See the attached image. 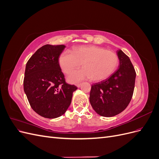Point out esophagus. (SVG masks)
<instances>
[{"label": "esophagus", "instance_id": "1", "mask_svg": "<svg viewBox=\"0 0 159 159\" xmlns=\"http://www.w3.org/2000/svg\"><path fill=\"white\" fill-rule=\"evenodd\" d=\"M81 84H76V86H77V87H78V88H80V86H81Z\"/></svg>", "mask_w": 159, "mask_h": 159}]
</instances>
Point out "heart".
I'll return each mask as SVG.
<instances>
[{
    "label": "heart",
    "instance_id": "1",
    "mask_svg": "<svg viewBox=\"0 0 159 159\" xmlns=\"http://www.w3.org/2000/svg\"><path fill=\"white\" fill-rule=\"evenodd\" d=\"M58 63L66 74H70L82 64L84 68L74 71L68 76V80L71 83L88 78L99 81L108 78L114 73L119 64V57L115 52L103 47L80 46L74 48L72 52H62Z\"/></svg>",
    "mask_w": 159,
    "mask_h": 159
}]
</instances>
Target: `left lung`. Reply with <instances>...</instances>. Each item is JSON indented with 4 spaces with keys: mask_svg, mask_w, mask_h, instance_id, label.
<instances>
[{
    "mask_svg": "<svg viewBox=\"0 0 159 159\" xmlns=\"http://www.w3.org/2000/svg\"><path fill=\"white\" fill-rule=\"evenodd\" d=\"M120 66L109 78L91 85L89 102L103 117H113L126 109L132 99L136 72L129 57L117 51Z\"/></svg>",
    "mask_w": 159,
    "mask_h": 159,
    "instance_id": "left-lung-1",
    "label": "left lung"
}]
</instances>
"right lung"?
<instances>
[{
    "label": "right lung",
    "mask_w": 159,
    "mask_h": 159,
    "mask_svg": "<svg viewBox=\"0 0 159 159\" xmlns=\"http://www.w3.org/2000/svg\"><path fill=\"white\" fill-rule=\"evenodd\" d=\"M64 45L46 44L28 60L23 85L31 107L45 118H57L65 113L78 88L66 82L58 63Z\"/></svg>",
    "instance_id": "obj_1"
}]
</instances>
